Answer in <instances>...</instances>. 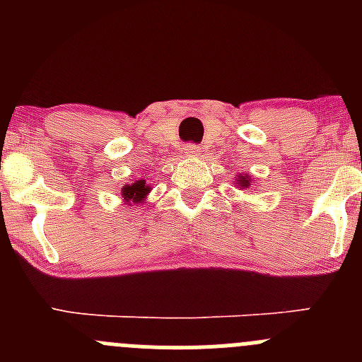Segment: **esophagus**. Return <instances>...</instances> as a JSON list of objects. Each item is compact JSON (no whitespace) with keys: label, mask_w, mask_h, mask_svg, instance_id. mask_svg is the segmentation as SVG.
<instances>
[{"label":"esophagus","mask_w":362,"mask_h":362,"mask_svg":"<svg viewBox=\"0 0 362 362\" xmlns=\"http://www.w3.org/2000/svg\"><path fill=\"white\" fill-rule=\"evenodd\" d=\"M184 152H185V156H191V158H198V156L202 154V147H199V145H196V144H187V145H185Z\"/></svg>","instance_id":"34e87169"}]
</instances>
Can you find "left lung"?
I'll return each instance as SVG.
<instances>
[{
    "label": "left lung",
    "instance_id": "obj_1",
    "mask_svg": "<svg viewBox=\"0 0 362 362\" xmlns=\"http://www.w3.org/2000/svg\"><path fill=\"white\" fill-rule=\"evenodd\" d=\"M238 184L242 185V187H249V185H250V180H249V178H247V177H243V178H240Z\"/></svg>",
    "mask_w": 362,
    "mask_h": 362
}]
</instances>
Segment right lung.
<instances>
[{
    "mask_svg": "<svg viewBox=\"0 0 362 362\" xmlns=\"http://www.w3.org/2000/svg\"><path fill=\"white\" fill-rule=\"evenodd\" d=\"M148 191H151V189L145 185V180H138L136 184L124 187L122 196H124V199H127V202H129V199L131 202H141Z\"/></svg>",
    "mask_w": 362,
    "mask_h": 362,
    "instance_id": "right-lung-1",
    "label": "right lung"
}]
</instances>
